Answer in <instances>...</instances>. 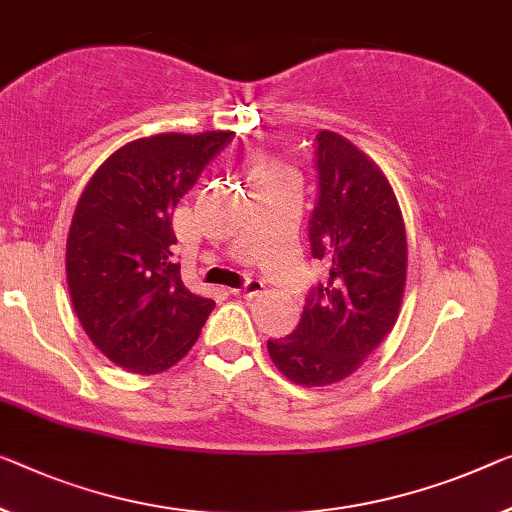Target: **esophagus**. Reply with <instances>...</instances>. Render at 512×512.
<instances>
[{
    "label": "esophagus",
    "mask_w": 512,
    "mask_h": 512,
    "mask_svg": "<svg viewBox=\"0 0 512 512\" xmlns=\"http://www.w3.org/2000/svg\"><path fill=\"white\" fill-rule=\"evenodd\" d=\"M263 288H265L263 281L249 279L242 288H233L231 295H235V297H254V295H258V293H263Z\"/></svg>",
    "instance_id": "34e87169"
}]
</instances>
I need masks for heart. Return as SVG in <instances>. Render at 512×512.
I'll list each match as a JSON object with an SVG mask.
<instances>
[{
    "label": "heart",
    "mask_w": 512,
    "mask_h": 512,
    "mask_svg": "<svg viewBox=\"0 0 512 512\" xmlns=\"http://www.w3.org/2000/svg\"><path fill=\"white\" fill-rule=\"evenodd\" d=\"M274 171H286V169H281V167H265V169H261V171H256V176H261V174H274Z\"/></svg>",
    "instance_id": "heart-1"
}]
</instances>
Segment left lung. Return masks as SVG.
Returning a JSON list of instances; mask_svg holds the SVG:
<instances>
[{
  "mask_svg": "<svg viewBox=\"0 0 512 512\" xmlns=\"http://www.w3.org/2000/svg\"><path fill=\"white\" fill-rule=\"evenodd\" d=\"M311 254L329 267L297 329L267 341L274 366L300 387L352 375L396 325L407 281L403 212L384 171L338 132L318 135Z\"/></svg>",
  "mask_w": 512,
  "mask_h": 512,
  "instance_id": "1",
  "label": "left lung"
}]
</instances>
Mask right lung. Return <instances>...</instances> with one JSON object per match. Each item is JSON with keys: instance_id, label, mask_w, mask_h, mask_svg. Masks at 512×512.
Instances as JSON below:
<instances>
[{"instance_id": "right-lung-1", "label": "right lung", "mask_w": 512, "mask_h": 512, "mask_svg": "<svg viewBox=\"0 0 512 512\" xmlns=\"http://www.w3.org/2000/svg\"><path fill=\"white\" fill-rule=\"evenodd\" d=\"M235 132L135 139L89 178L66 240L73 309L91 343L130 373L155 375L192 350L215 302L174 263L171 217Z\"/></svg>"}]
</instances>
